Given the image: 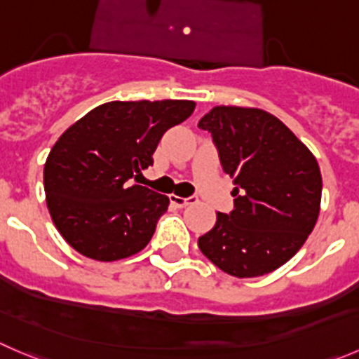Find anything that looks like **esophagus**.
Masks as SVG:
<instances>
[{"label": "esophagus", "instance_id": "obj_1", "mask_svg": "<svg viewBox=\"0 0 359 359\" xmlns=\"http://www.w3.org/2000/svg\"><path fill=\"white\" fill-rule=\"evenodd\" d=\"M196 197H180V196H170V203L174 204L176 208H185L189 204L196 203Z\"/></svg>", "mask_w": 359, "mask_h": 359}]
</instances>
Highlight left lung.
Wrapping results in <instances>:
<instances>
[{"label":"left lung","instance_id":"8db88e82","mask_svg":"<svg viewBox=\"0 0 359 359\" xmlns=\"http://www.w3.org/2000/svg\"><path fill=\"white\" fill-rule=\"evenodd\" d=\"M234 177V210L199 238L201 252L238 278L275 271L316 227L323 177L309 148L262 109L218 105L199 121Z\"/></svg>","mask_w":359,"mask_h":359}]
</instances>
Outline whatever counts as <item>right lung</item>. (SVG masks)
Segmentation results:
<instances>
[{
  "mask_svg": "<svg viewBox=\"0 0 359 359\" xmlns=\"http://www.w3.org/2000/svg\"><path fill=\"white\" fill-rule=\"evenodd\" d=\"M194 109L192 100L107 102L63 132L46 160L43 189L72 248L111 262L149 243L169 197L132 180L153 165L162 135Z\"/></svg>",
  "mask_w": 359,
  "mask_h": 359,
  "instance_id": "obj_1",
  "label": "right lung"
}]
</instances>
